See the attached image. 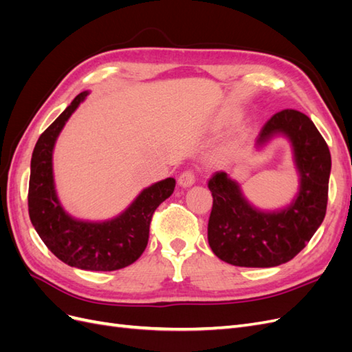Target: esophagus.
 Listing matches in <instances>:
<instances>
[{
  "label": "esophagus",
  "mask_w": 352,
  "mask_h": 352,
  "mask_svg": "<svg viewBox=\"0 0 352 352\" xmlns=\"http://www.w3.org/2000/svg\"><path fill=\"white\" fill-rule=\"evenodd\" d=\"M177 182L180 186L188 188V186H192L195 184V173L194 170H185L184 173H180Z\"/></svg>",
  "instance_id": "obj_1"
}]
</instances>
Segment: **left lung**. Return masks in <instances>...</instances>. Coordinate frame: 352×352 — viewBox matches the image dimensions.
<instances>
[{"mask_svg":"<svg viewBox=\"0 0 352 352\" xmlns=\"http://www.w3.org/2000/svg\"><path fill=\"white\" fill-rule=\"evenodd\" d=\"M276 135L291 141L300 175V192L291 206L265 212L245 199L228 173L216 172L208 180L212 195L208 243L220 260L232 265L274 267L287 263L310 242L326 216L332 160L323 136L296 110L272 116L255 145L263 146Z\"/></svg>","mask_w":352,"mask_h":352,"instance_id":"left-lung-1","label":"left lung"}]
</instances>
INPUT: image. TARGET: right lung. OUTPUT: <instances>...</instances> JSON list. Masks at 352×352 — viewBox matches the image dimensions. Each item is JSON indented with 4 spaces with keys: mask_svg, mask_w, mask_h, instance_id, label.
<instances>
[{
    "mask_svg": "<svg viewBox=\"0 0 352 352\" xmlns=\"http://www.w3.org/2000/svg\"><path fill=\"white\" fill-rule=\"evenodd\" d=\"M80 92L39 136L30 162L28 207L32 225L58 260L91 272H113L131 265L145 251L154 211L173 194L176 180L167 177L148 186L120 216L94 223L70 217L61 207L52 177V150L69 117L87 98Z\"/></svg>",
    "mask_w": 352,
    "mask_h": 352,
    "instance_id": "add662e5",
    "label": "right lung"
}]
</instances>
